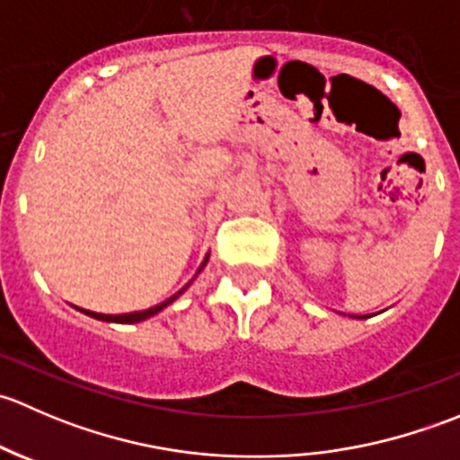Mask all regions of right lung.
I'll return each mask as SVG.
<instances>
[{
	"label": "right lung",
	"instance_id": "add662e5",
	"mask_svg": "<svg viewBox=\"0 0 460 460\" xmlns=\"http://www.w3.org/2000/svg\"><path fill=\"white\" fill-rule=\"evenodd\" d=\"M204 264H207V260H204L202 262V267L200 269H204ZM189 287V285H187ZM187 287H182V289L178 291V294L175 296H171L169 300H164V303H160V305H155V307H151V309H144V312H133V314H122V316H106V314H95V312H84V309H82V312L84 314H88V316H93V318H97V320H106V323H140V320H144V318H148V316H153V314H157V312H162V309L166 307V305H171L173 303L175 298H178L180 294H182L184 289H187Z\"/></svg>",
	"mask_w": 460,
	"mask_h": 460
}]
</instances>
